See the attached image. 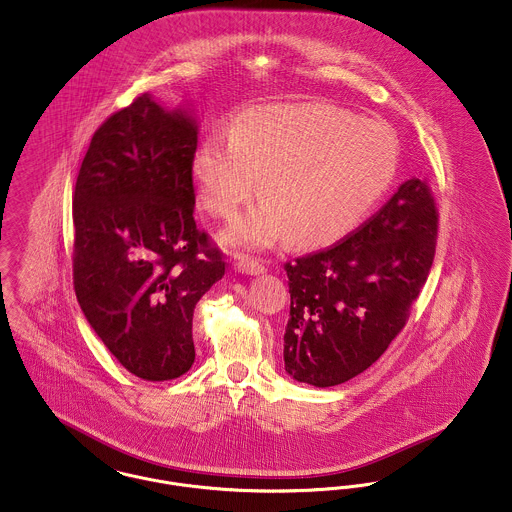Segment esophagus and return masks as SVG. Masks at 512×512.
<instances>
[{"mask_svg": "<svg viewBox=\"0 0 512 512\" xmlns=\"http://www.w3.org/2000/svg\"><path fill=\"white\" fill-rule=\"evenodd\" d=\"M234 271L241 272V274H263L267 271L259 261H253V259H247V257H241L236 263H234Z\"/></svg>", "mask_w": 512, "mask_h": 512, "instance_id": "obj_1", "label": "esophagus"}]
</instances>
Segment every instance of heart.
Instances as JSON below:
<instances>
[{"mask_svg":"<svg viewBox=\"0 0 512 512\" xmlns=\"http://www.w3.org/2000/svg\"><path fill=\"white\" fill-rule=\"evenodd\" d=\"M398 172V139L381 121L331 104H265L197 145L191 174L201 205L232 218L261 189L269 201L222 232L240 249H265L286 234L319 247L354 232Z\"/></svg>","mask_w":512,"mask_h":512,"instance_id":"1","label":"heart"}]
</instances>
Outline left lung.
<instances>
[{"label": "left lung", "instance_id": "obj_1", "mask_svg": "<svg viewBox=\"0 0 512 512\" xmlns=\"http://www.w3.org/2000/svg\"><path fill=\"white\" fill-rule=\"evenodd\" d=\"M437 220L429 187L414 178L350 238L284 265V369L292 379L334 387L383 356L433 265Z\"/></svg>", "mask_w": 512, "mask_h": 512}]
</instances>
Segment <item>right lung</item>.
Segmentation results:
<instances>
[{"instance_id": "1", "label": "right lung", "mask_w": 512, "mask_h": 512, "mask_svg": "<svg viewBox=\"0 0 512 512\" xmlns=\"http://www.w3.org/2000/svg\"><path fill=\"white\" fill-rule=\"evenodd\" d=\"M199 120L152 94L92 135L73 199V282L92 329L121 365L168 381L195 361L193 309L224 276L195 224L191 160Z\"/></svg>"}]
</instances>
